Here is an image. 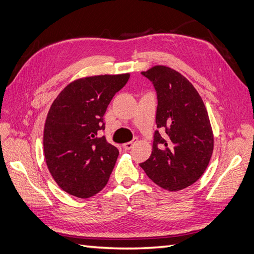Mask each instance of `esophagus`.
<instances>
[{
	"label": "esophagus",
	"mask_w": 254,
	"mask_h": 254,
	"mask_svg": "<svg viewBox=\"0 0 254 254\" xmlns=\"http://www.w3.org/2000/svg\"><path fill=\"white\" fill-rule=\"evenodd\" d=\"M136 139H133L132 141H130V142H127V143H125V144H123V147H124V149H126V150H129V149H131L132 147H133V145L136 143Z\"/></svg>",
	"instance_id": "34e87169"
}]
</instances>
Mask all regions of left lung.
<instances>
[{"label":"left lung","instance_id":"obj_1","mask_svg":"<svg viewBox=\"0 0 254 254\" xmlns=\"http://www.w3.org/2000/svg\"><path fill=\"white\" fill-rule=\"evenodd\" d=\"M158 96L152 152L140 166L165 190L176 191L195 183L212 157L214 135L202 98L183 75L165 65L142 72Z\"/></svg>","mask_w":254,"mask_h":254}]
</instances>
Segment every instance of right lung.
I'll list each match as a JSON object with an SVG mask.
<instances>
[{
	"label": "right lung",
	"instance_id": "1",
	"mask_svg": "<svg viewBox=\"0 0 254 254\" xmlns=\"http://www.w3.org/2000/svg\"><path fill=\"white\" fill-rule=\"evenodd\" d=\"M130 74L96 75L68 83L45 121L43 148L54 180L67 194L89 198L109 180L119 149L107 142L104 114Z\"/></svg>",
	"mask_w": 254,
	"mask_h": 254
}]
</instances>
